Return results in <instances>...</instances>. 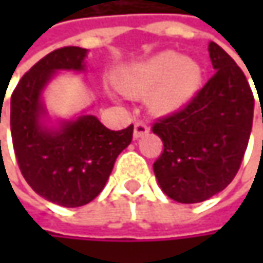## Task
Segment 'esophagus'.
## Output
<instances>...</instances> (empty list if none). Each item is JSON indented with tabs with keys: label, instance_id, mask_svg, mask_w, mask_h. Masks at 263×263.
<instances>
[{
	"label": "esophagus",
	"instance_id": "34e87169",
	"mask_svg": "<svg viewBox=\"0 0 263 263\" xmlns=\"http://www.w3.org/2000/svg\"><path fill=\"white\" fill-rule=\"evenodd\" d=\"M149 132V126L144 122H135L134 125V138H140Z\"/></svg>",
	"mask_w": 263,
	"mask_h": 263
}]
</instances>
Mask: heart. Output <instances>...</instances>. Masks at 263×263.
Here are the masks:
<instances>
[{"mask_svg": "<svg viewBox=\"0 0 263 263\" xmlns=\"http://www.w3.org/2000/svg\"><path fill=\"white\" fill-rule=\"evenodd\" d=\"M201 80V65L193 58L166 50L122 68L116 83L122 92L131 97L149 92L151 109L169 112L181 108L195 96Z\"/></svg>", "mask_w": 263, "mask_h": 263, "instance_id": "heart-1", "label": "heart"}]
</instances>
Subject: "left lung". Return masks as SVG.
I'll return each mask as SVG.
<instances>
[{"label":"left lung","instance_id":"left-lung-1","mask_svg":"<svg viewBox=\"0 0 263 263\" xmlns=\"http://www.w3.org/2000/svg\"><path fill=\"white\" fill-rule=\"evenodd\" d=\"M209 53L215 76L183 109L152 126L164 146L154 174L161 190L183 204L205 201L233 181L253 126L245 74L218 44L210 42Z\"/></svg>","mask_w":263,"mask_h":263}]
</instances>
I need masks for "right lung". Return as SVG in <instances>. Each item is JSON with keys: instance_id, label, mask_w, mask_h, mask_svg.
<instances>
[{"instance_id": "1", "label": "right lung", "mask_w": 263, "mask_h": 263, "mask_svg": "<svg viewBox=\"0 0 263 263\" xmlns=\"http://www.w3.org/2000/svg\"><path fill=\"white\" fill-rule=\"evenodd\" d=\"M86 53L80 47L48 53L21 78L10 99V131L21 174L37 195L64 207L85 205L103 190L134 132L132 125L111 131L94 116L47 125L44 88L59 70L83 71Z\"/></svg>"}]
</instances>
